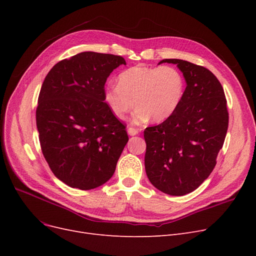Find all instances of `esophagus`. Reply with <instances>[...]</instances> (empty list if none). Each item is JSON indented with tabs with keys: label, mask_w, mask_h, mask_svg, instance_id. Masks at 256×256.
<instances>
[{
	"label": "esophagus",
	"mask_w": 256,
	"mask_h": 256,
	"mask_svg": "<svg viewBox=\"0 0 256 256\" xmlns=\"http://www.w3.org/2000/svg\"><path fill=\"white\" fill-rule=\"evenodd\" d=\"M128 132L130 136H136V135H138V134H139V130H136V128H128Z\"/></svg>",
	"instance_id": "obj_1"
}]
</instances>
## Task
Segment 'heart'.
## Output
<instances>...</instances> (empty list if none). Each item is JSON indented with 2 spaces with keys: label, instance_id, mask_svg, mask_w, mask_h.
I'll list each match as a JSON object with an SVG mask.
<instances>
[{
  "label": "heart",
  "instance_id": "obj_1",
  "mask_svg": "<svg viewBox=\"0 0 256 256\" xmlns=\"http://www.w3.org/2000/svg\"><path fill=\"white\" fill-rule=\"evenodd\" d=\"M184 91V76L174 67L137 65L118 76V85L104 88V100L118 119H124L136 102L134 122L142 124L150 117L160 122L176 111Z\"/></svg>",
  "mask_w": 256,
  "mask_h": 256
}]
</instances>
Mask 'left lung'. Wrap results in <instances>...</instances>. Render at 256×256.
Segmentation results:
<instances>
[{"label": "left lung", "mask_w": 256, "mask_h": 256, "mask_svg": "<svg viewBox=\"0 0 256 256\" xmlns=\"http://www.w3.org/2000/svg\"><path fill=\"white\" fill-rule=\"evenodd\" d=\"M160 63L176 64L186 87L176 111L144 130L145 171L158 190L182 196L196 190L216 166L228 128L226 98L206 67L180 59Z\"/></svg>", "instance_id": "1"}]
</instances>
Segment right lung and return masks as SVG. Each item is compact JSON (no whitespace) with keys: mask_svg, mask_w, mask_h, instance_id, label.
I'll list each match as a JSON object with an SVG mask.
<instances>
[{"mask_svg":"<svg viewBox=\"0 0 256 256\" xmlns=\"http://www.w3.org/2000/svg\"><path fill=\"white\" fill-rule=\"evenodd\" d=\"M126 60L84 52L46 74L36 110L39 142L55 176L80 190L109 180L128 141L126 126L104 100L108 76Z\"/></svg>","mask_w":256,"mask_h":256,"instance_id":"add662e5","label":"right lung"}]
</instances>
